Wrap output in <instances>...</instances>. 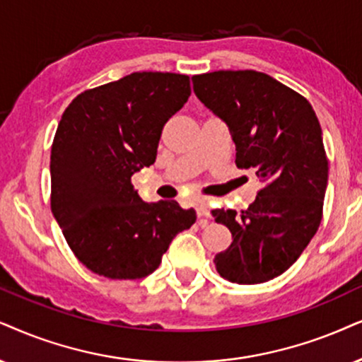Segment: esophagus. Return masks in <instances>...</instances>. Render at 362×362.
Instances as JSON below:
<instances>
[{"label":"esophagus","mask_w":362,"mask_h":362,"mask_svg":"<svg viewBox=\"0 0 362 362\" xmlns=\"http://www.w3.org/2000/svg\"><path fill=\"white\" fill-rule=\"evenodd\" d=\"M195 209H197V215H199L200 218H209L210 217V207H209L207 200H197Z\"/></svg>","instance_id":"obj_1"}]
</instances>
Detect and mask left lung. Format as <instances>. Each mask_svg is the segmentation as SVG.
<instances>
[{
	"label": "left lung",
	"mask_w": 362,
	"mask_h": 362,
	"mask_svg": "<svg viewBox=\"0 0 362 362\" xmlns=\"http://www.w3.org/2000/svg\"><path fill=\"white\" fill-rule=\"evenodd\" d=\"M192 81L197 98L227 123L235 165L262 182L247 210H212L232 234L215 267L235 284L267 282L299 259L321 223L329 170L321 125L303 95L265 73L221 70Z\"/></svg>",
	"instance_id": "8db88e82"
}]
</instances>
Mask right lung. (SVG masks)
I'll use <instances>...</instances> for the list:
<instances>
[{"instance_id":"obj_1","label":"right lung","mask_w":362,"mask_h":362,"mask_svg":"<svg viewBox=\"0 0 362 362\" xmlns=\"http://www.w3.org/2000/svg\"><path fill=\"white\" fill-rule=\"evenodd\" d=\"M190 97L187 75L136 71L80 93L63 112L49 157L52 212L81 264L108 279L152 274L197 215L147 204L132 175L157 158L163 125Z\"/></svg>"}]
</instances>
